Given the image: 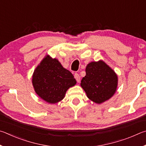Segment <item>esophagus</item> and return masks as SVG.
<instances>
[{"label": "esophagus", "instance_id": "obj_1", "mask_svg": "<svg viewBox=\"0 0 146 146\" xmlns=\"http://www.w3.org/2000/svg\"><path fill=\"white\" fill-rule=\"evenodd\" d=\"M74 78L76 79V80L77 81V82L78 83H80V75L78 74V73H76L75 74H74Z\"/></svg>", "mask_w": 146, "mask_h": 146}]
</instances>
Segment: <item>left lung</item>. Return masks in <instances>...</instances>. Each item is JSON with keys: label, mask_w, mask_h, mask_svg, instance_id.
I'll return each instance as SVG.
<instances>
[{"label": "left lung", "mask_w": 146, "mask_h": 146, "mask_svg": "<svg viewBox=\"0 0 146 146\" xmlns=\"http://www.w3.org/2000/svg\"><path fill=\"white\" fill-rule=\"evenodd\" d=\"M85 71L81 86L88 98L97 104L109 100L118 86V77L115 71L103 60L89 63Z\"/></svg>", "instance_id": "left-lung-1"}]
</instances>
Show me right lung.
Segmentation results:
<instances>
[{
  "instance_id": "right-lung-1",
  "label": "right lung",
  "mask_w": 146,
  "mask_h": 146,
  "mask_svg": "<svg viewBox=\"0 0 146 146\" xmlns=\"http://www.w3.org/2000/svg\"><path fill=\"white\" fill-rule=\"evenodd\" d=\"M32 83L35 92L43 101L56 104L63 100L68 89L76 81L57 59L47 54L35 69Z\"/></svg>"
}]
</instances>
